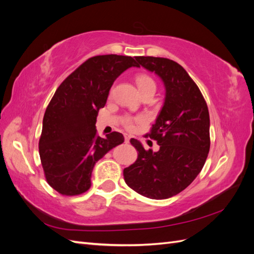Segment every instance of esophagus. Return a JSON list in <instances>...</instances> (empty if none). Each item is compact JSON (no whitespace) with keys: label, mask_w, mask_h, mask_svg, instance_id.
Masks as SVG:
<instances>
[{"label":"esophagus","mask_w":254,"mask_h":254,"mask_svg":"<svg viewBox=\"0 0 254 254\" xmlns=\"http://www.w3.org/2000/svg\"><path fill=\"white\" fill-rule=\"evenodd\" d=\"M125 137V143H129L130 142V136L128 134H124Z\"/></svg>","instance_id":"esophagus-1"}]
</instances>
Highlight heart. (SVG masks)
Returning <instances> with one entry per match:
<instances>
[{
	"label": "heart",
	"instance_id": "obj_1",
	"mask_svg": "<svg viewBox=\"0 0 254 254\" xmlns=\"http://www.w3.org/2000/svg\"><path fill=\"white\" fill-rule=\"evenodd\" d=\"M135 82H136V86H137V88H139L140 92L145 90V89H147V88H151V87L156 88L155 81H153V79L146 74H139V75H137L136 78H135ZM123 124L125 125L126 128L131 129V128H133L134 120L132 118H130V117H126L124 120H123Z\"/></svg>",
	"mask_w": 254,
	"mask_h": 254
}]
</instances>
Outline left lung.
<instances>
[{
    "label": "left lung",
    "instance_id": "left-lung-1",
    "mask_svg": "<svg viewBox=\"0 0 254 254\" xmlns=\"http://www.w3.org/2000/svg\"><path fill=\"white\" fill-rule=\"evenodd\" d=\"M165 87V98L156 123L146 134L156 140L158 151L145 150L130 140L137 159L124 170L127 186L150 199L179 194L201 172L210 150V115L200 90L188 72L175 61L150 56L135 57Z\"/></svg>",
    "mask_w": 254,
    "mask_h": 254
}]
</instances>
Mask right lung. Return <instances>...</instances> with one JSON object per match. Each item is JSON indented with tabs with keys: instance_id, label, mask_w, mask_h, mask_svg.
<instances>
[{
	"instance_id": "1",
	"label": "right lung",
	"mask_w": 254,
	"mask_h": 254,
	"mask_svg": "<svg viewBox=\"0 0 254 254\" xmlns=\"http://www.w3.org/2000/svg\"><path fill=\"white\" fill-rule=\"evenodd\" d=\"M131 66L132 57L89 58L61 82L44 113L39 153L45 178L61 195L75 196L91 187L95 163L124 142L122 133H96L98 110L104 108L114 80Z\"/></svg>"
}]
</instances>
